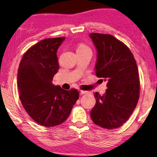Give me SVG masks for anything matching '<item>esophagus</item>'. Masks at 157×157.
Here are the masks:
<instances>
[{
    "instance_id": "obj_1",
    "label": "esophagus",
    "mask_w": 157,
    "mask_h": 157,
    "mask_svg": "<svg viewBox=\"0 0 157 157\" xmlns=\"http://www.w3.org/2000/svg\"><path fill=\"white\" fill-rule=\"evenodd\" d=\"M88 93L87 91H85V90H80V94L82 95V94H86Z\"/></svg>"
}]
</instances>
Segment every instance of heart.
<instances>
[{
	"mask_svg": "<svg viewBox=\"0 0 157 157\" xmlns=\"http://www.w3.org/2000/svg\"><path fill=\"white\" fill-rule=\"evenodd\" d=\"M85 48H88V47H87L86 45L83 44H79V46H78V47H77V49H85Z\"/></svg>",
	"mask_w": 157,
	"mask_h": 157,
	"instance_id": "heart-1",
	"label": "heart"
}]
</instances>
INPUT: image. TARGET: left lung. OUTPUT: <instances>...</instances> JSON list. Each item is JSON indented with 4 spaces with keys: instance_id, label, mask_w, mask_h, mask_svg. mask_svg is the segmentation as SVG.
I'll return each instance as SVG.
<instances>
[{
    "instance_id": "8db88e82",
    "label": "left lung",
    "mask_w": 157,
    "mask_h": 157,
    "mask_svg": "<svg viewBox=\"0 0 157 157\" xmlns=\"http://www.w3.org/2000/svg\"><path fill=\"white\" fill-rule=\"evenodd\" d=\"M90 36L98 51L96 76L108 82L105 95L94 94L96 103L91 119L102 128H119L128 121L139 99L136 62L129 48L112 35L91 33Z\"/></svg>"
}]
</instances>
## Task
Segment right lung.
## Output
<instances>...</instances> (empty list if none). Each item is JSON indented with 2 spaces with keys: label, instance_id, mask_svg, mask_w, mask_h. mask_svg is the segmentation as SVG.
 I'll return each mask as SVG.
<instances>
[{
  "label": "right lung",
  "instance_id": "1",
  "mask_svg": "<svg viewBox=\"0 0 157 157\" xmlns=\"http://www.w3.org/2000/svg\"><path fill=\"white\" fill-rule=\"evenodd\" d=\"M64 39H44L33 45L24 53L18 70L23 107L42 126L53 127L64 122L79 98L77 90H65L52 83L59 70L57 52Z\"/></svg>",
  "mask_w": 157,
  "mask_h": 157
}]
</instances>
